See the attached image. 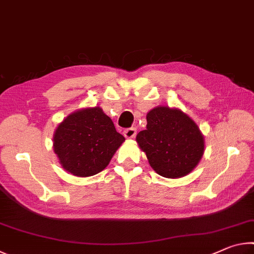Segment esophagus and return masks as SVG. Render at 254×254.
I'll return each mask as SVG.
<instances>
[{"instance_id": "34e87169", "label": "esophagus", "mask_w": 254, "mask_h": 254, "mask_svg": "<svg viewBox=\"0 0 254 254\" xmlns=\"http://www.w3.org/2000/svg\"><path fill=\"white\" fill-rule=\"evenodd\" d=\"M136 135V128L135 127H128L127 130H124V136L127 139H133Z\"/></svg>"}]
</instances>
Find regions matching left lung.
<instances>
[{"label":"left lung","instance_id":"8db88e82","mask_svg":"<svg viewBox=\"0 0 254 254\" xmlns=\"http://www.w3.org/2000/svg\"><path fill=\"white\" fill-rule=\"evenodd\" d=\"M150 166L162 177L180 178L198 165L204 136L192 120L177 109L158 106L147 114V128L136 135Z\"/></svg>","mask_w":254,"mask_h":254}]
</instances>
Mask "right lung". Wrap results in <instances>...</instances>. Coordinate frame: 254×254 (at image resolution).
I'll list each match as a JSON object with an SVG mask.
<instances>
[{
	"label": "right lung",
	"mask_w": 254,
	"mask_h": 254,
	"mask_svg": "<svg viewBox=\"0 0 254 254\" xmlns=\"http://www.w3.org/2000/svg\"><path fill=\"white\" fill-rule=\"evenodd\" d=\"M124 140L101 107H92L75 112L59 124L54 150L68 173L89 177L109 165Z\"/></svg>",
	"instance_id": "1"
}]
</instances>
